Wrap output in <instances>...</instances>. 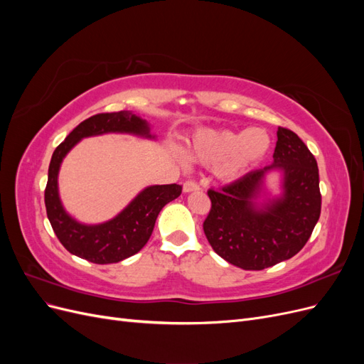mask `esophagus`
<instances>
[{"instance_id": "esophagus-1", "label": "esophagus", "mask_w": 364, "mask_h": 364, "mask_svg": "<svg viewBox=\"0 0 364 364\" xmlns=\"http://www.w3.org/2000/svg\"><path fill=\"white\" fill-rule=\"evenodd\" d=\"M199 190H200L199 183L194 181H186L183 183V193H193V191H199Z\"/></svg>"}]
</instances>
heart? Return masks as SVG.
Instances as JSON below:
<instances>
[{
  "instance_id": "obj_1",
  "label": "heart",
  "mask_w": 364,
  "mask_h": 364,
  "mask_svg": "<svg viewBox=\"0 0 364 364\" xmlns=\"http://www.w3.org/2000/svg\"><path fill=\"white\" fill-rule=\"evenodd\" d=\"M270 146L272 139L261 127L243 132L200 129L188 142V155L200 164L215 165L218 178L232 182L266 158Z\"/></svg>"
}]
</instances>
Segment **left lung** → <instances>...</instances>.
<instances>
[{"instance_id": "8db88e82", "label": "left lung", "mask_w": 364, "mask_h": 364, "mask_svg": "<svg viewBox=\"0 0 364 364\" xmlns=\"http://www.w3.org/2000/svg\"><path fill=\"white\" fill-rule=\"evenodd\" d=\"M273 162L222 190H209L205 235L217 255L245 270H262L299 252L321 217L322 196L313 153L294 132L279 127ZM282 174V194L269 198L263 182ZM263 200L259 203V199Z\"/></svg>"}]
</instances>
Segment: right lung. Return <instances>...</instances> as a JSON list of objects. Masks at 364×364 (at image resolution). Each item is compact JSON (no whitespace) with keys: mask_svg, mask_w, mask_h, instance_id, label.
<instances>
[{"mask_svg":"<svg viewBox=\"0 0 364 364\" xmlns=\"http://www.w3.org/2000/svg\"><path fill=\"white\" fill-rule=\"evenodd\" d=\"M105 134H130L153 139L146 119L130 111L97 114L77 126L54 150L48 167L46 208L54 234L73 255L95 264L119 262L135 255L149 241L161 209L178 199L182 186L151 185L142 190L123 211L98 225H85L73 218L60 202L58 176L63 158L83 138Z\"/></svg>","mask_w":364,"mask_h":364,"instance_id":"add662e5","label":"right lung"}]
</instances>
